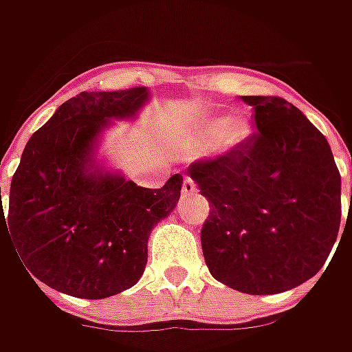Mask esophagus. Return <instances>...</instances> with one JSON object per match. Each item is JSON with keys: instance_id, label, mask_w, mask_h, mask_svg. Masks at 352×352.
<instances>
[{"instance_id": "1", "label": "esophagus", "mask_w": 352, "mask_h": 352, "mask_svg": "<svg viewBox=\"0 0 352 352\" xmlns=\"http://www.w3.org/2000/svg\"><path fill=\"white\" fill-rule=\"evenodd\" d=\"M196 182L190 178V176H184L182 180V194L184 196H192V194H196Z\"/></svg>"}]
</instances>
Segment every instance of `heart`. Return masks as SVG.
I'll return each mask as SVG.
<instances>
[{"mask_svg":"<svg viewBox=\"0 0 352 352\" xmlns=\"http://www.w3.org/2000/svg\"><path fill=\"white\" fill-rule=\"evenodd\" d=\"M208 137H213L217 133H221L219 144L221 148H236L239 144L247 141L250 137V125L245 117H231V119H213L208 125Z\"/></svg>","mask_w":352,"mask_h":352,"instance_id":"heart-1","label":"heart"}]
</instances>
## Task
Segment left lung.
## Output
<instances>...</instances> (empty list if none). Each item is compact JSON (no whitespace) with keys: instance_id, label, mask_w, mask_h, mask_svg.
Segmentation results:
<instances>
[{"instance_id":"8db88e82","label":"left lung","mask_w":352,"mask_h":352,"mask_svg":"<svg viewBox=\"0 0 352 352\" xmlns=\"http://www.w3.org/2000/svg\"><path fill=\"white\" fill-rule=\"evenodd\" d=\"M256 131L196 160L188 176L210 201L201 250L211 276L252 296L316 276L341 225V176L327 139L284 98L241 96Z\"/></svg>"}]
</instances>
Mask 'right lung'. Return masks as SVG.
<instances>
[{
  "label": "right lung",
  "mask_w": 352,
  "mask_h": 352,
  "mask_svg": "<svg viewBox=\"0 0 352 352\" xmlns=\"http://www.w3.org/2000/svg\"><path fill=\"white\" fill-rule=\"evenodd\" d=\"M146 100V88L82 91L29 139L7 217L0 206V235L6 229L29 276L84 300L139 282L148 235L176 208L182 174L162 188H141L100 170L94 148L111 119L133 117Z\"/></svg>",
  "instance_id": "1"
}]
</instances>
